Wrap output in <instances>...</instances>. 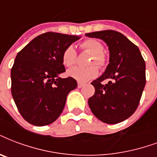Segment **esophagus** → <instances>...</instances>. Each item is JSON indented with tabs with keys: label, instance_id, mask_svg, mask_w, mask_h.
Segmentation results:
<instances>
[{
	"label": "esophagus",
	"instance_id": "esophagus-1",
	"mask_svg": "<svg viewBox=\"0 0 157 157\" xmlns=\"http://www.w3.org/2000/svg\"><path fill=\"white\" fill-rule=\"evenodd\" d=\"M83 86L84 83H82V82H78V83H77V86H78V88H81Z\"/></svg>",
	"mask_w": 157,
	"mask_h": 157
}]
</instances>
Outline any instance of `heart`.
Returning a JSON list of instances; mask_svg holds the SVG:
<instances>
[{
	"label": "heart",
	"instance_id": "heart-1",
	"mask_svg": "<svg viewBox=\"0 0 157 157\" xmlns=\"http://www.w3.org/2000/svg\"><path fill=\"white\" fill-rule=\"evenodd\" d=\"M82 50L91 53V57H90L88 64L91 65L87 67H76L68 70L67 75L71 78L75 79L79 82H86L91 79L95 78L99 74V69L97 66L100 68H104L106 66L107 60L104 53V45L100 41L96 39H89L85 40L80 45ZM76 52L73 46L69 45L66 48L62 55L63 64L66 67H71L76 62ZM94 64H96L94 65Z\"/></svg>",
	"mask_w": 157,
	"mask_h": 157
}]
</instances>
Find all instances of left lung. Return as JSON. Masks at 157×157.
Wrapping results in <instances>:
<instances>
[{"label":"left lung","instance_id":"1","mask_svg":"<svg viewBox=\"0 0 157 157\" xmlns=\"http://www.w3.org/2000/svg\"><path fill=\"white\" fill-rule=\"evenodd\" d=\"M105 41L109 63L102 76L91 82L94 95L88 100L92 113L100 121L114 124L134 113L146 85V64L140 50L127 37L114 30L86 33ZM106 78L111 81L104 85Z\"/></svg>","mask_w":157,"mask_h":157}]
</instances>
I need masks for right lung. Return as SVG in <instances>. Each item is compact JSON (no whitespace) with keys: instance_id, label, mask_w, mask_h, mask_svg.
Segmentation results:
<instances>
[{"instance_id":"obj_1","label":"right lung","mask_w":157,"mask_h":157,"mask_svg":"<svg viewBox=\"0 0 157 157\" xmlns=\"http://www.w3.org/2000/svg\"><path fill=\"white\" fill-rule=\"evenodd\" d=\"M81 37L48 32L37 36L18 52L11 68V94L18 110L29 124L45 126L60 116L68 93L77 82L61 78L66 71L62 55Z\"/></svg>"}]
</instances>
